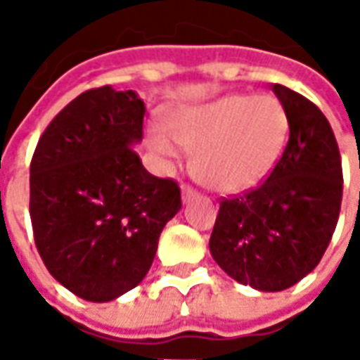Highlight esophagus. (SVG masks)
Returning <instances> with one entry per match:
<instances>
[{
	"label": "esophagus",
	"instance_id": "esophagus-1",
	"mask_svg": "<svg viewBox=\"0 0 360 360\" xmlns=\"http://www.w3.org/2000/svg\"><path fill=\"white\" fill-rule=\"evenodd\" d=\"M181 193H183V202H185V204L191 202L193 198H196V196H198V193H196L195 188H191L188 185H183Z\"/></svg>",
	"mask_w": 360,
	"mask_h": 360
}]
</instances>
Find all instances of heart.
<instances>
[{
  "instance_id": "b5f03b06",
  "label": "heart",
  "mask_w": 360,
  "mask_h": 360,
  "mask_svg": "<svg viewBox=\"0 0 360 360\" xmlns=\"http://www.w3.org/2000/svg\"><path fill=\"white\" fill-rule=\"evenodd\" d=\"M169 137L150 131L156 156L172 160L177 147L193 152V173L221 195H239L266 179L289 134L285 108L274 96L227 94L200 105H181L164 115Z\"/></svg>"
}]
</instances>
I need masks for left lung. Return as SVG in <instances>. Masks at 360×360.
Returning a JSON list of instances; mask_svg holds the SVG:
<instances>
[{"label":"left lung","mask_w":360,"mask_h":360,"mask_svg":"<svg viewBox=\"0 0 360 360\" xmlns=\"http://www.w3.org/2000/svg\"><path fill=\"white\" fill-rule=\"evenodd\" d=\"M271 90L287 111L289 141L260 187L219 202L210 252L229 278L274 293L324 257L340 218L343 173L324 113L283 84Z\"/></svg>","instance_id":"8db88e82"}]
</instances>
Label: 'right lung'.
I'll return each instance as SVG.
<instances>
[{
  "label": "right lung",
  "mask_w": 360,
  "mask_h": 360,
  "mask_svg": "<svg viewBox=\"0 0 360 360\" xmlns=\"http://www.w3.org/2000/svg\"><path fill=\"white\" fill-rule=\"evenodd\" d=\"M144 111L134 90H86L53 117L30 162L36 249L84 301H113L139 285L181 210L177 183L146 172L133 148Z\"/></svg>",
  "instance_id": "right-lung-1"
}]
</instances>
